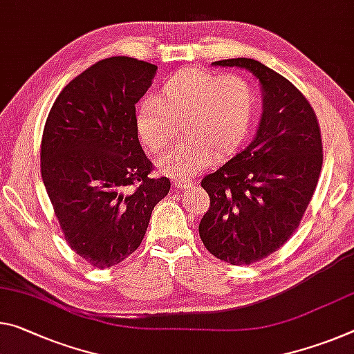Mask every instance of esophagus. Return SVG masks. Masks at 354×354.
Returning a JSON list of instances; mask_svg holds the SVG:
<instances>
[{"mask_svg": "<svg viewBox=\"0 0 354 354\" xmlns=\"http://www.w3.org/2000/svg\"><path fill=\"white\" fill-rule=\"evenodd\" d=\"M190 184H192V179H189V178H181V179H175V181H173V187H176V189H184V187H189Z\"/></svg>", "mask_w": 354, "mask_h": 354, "instance_id": "obj_1", "label": "esophagus"}]
</instances>
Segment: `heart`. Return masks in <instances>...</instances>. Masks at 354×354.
<instances>
[{"label": "heart", "instance_id": "1", "mask_svg": "<svg viewBox=\"0 0 354 354\" xmlns=\"http://www.w3.org/2000/svg\"><path fill=\"white\" fill-rule=\"evenodd\" d=\"M255 91L245 78L201 69L173 74L137 110V133L151 153H162L173 140V121L186 120L178 148L159 160L167 175H194L214 156L234 153L245 138L255 116Z\"/></svg>", "mask_w": 354, "mask_h": 354}]
</instances>
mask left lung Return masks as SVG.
Returning <instances> with one entry per match:
<instances>
[{
    "instance_id": "obj_1",
    "label": "left lung",
    "mask_w": 354,
    "mask_h": 354,
    "mask_svg": "<svg viewBox=\"0 0 354 354\" xmlns=\"http://www.w3.org/2000/svg\"><path fill=\"white\" fill-rule=\"evenodd\" d=\"M263 88L260 127L248 148L201 179L209 209L198 232L205 248L230 265H252L293 236L323 165L322 131L304 94L260 61L232 58Z\"/></svg>"
}]
</instances>
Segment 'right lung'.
Segmentation results:
<instances>
[{"mask_svg": "<svg viewBox=\"0 0 354 354\" xmlns=\"http://www.w3.org/2000/svg\"><path fill=\"white\" fill-rule=\"evenodd\" d=\"M157 66L111 56L67 83L47 116L41 173L66 243L105 269L136 252L170 179L154 165L137 133L136 104Z\"/></svg>", "mask_w": 354, "mask_h": 354, "instance_id": "right-lung-1", "label": "right lung"}]
</instances>
